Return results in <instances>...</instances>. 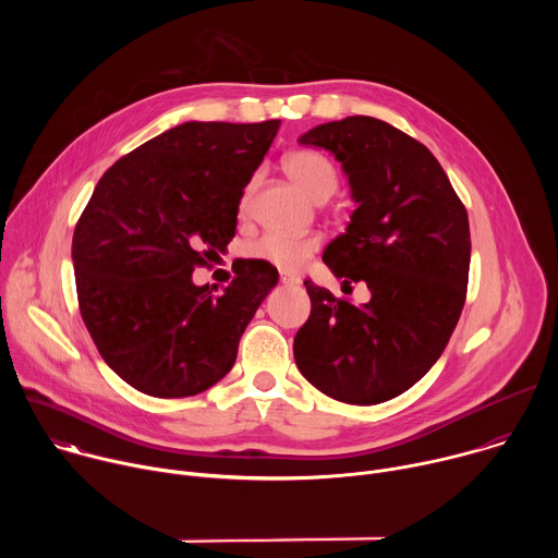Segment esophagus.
<instances>
[{"instance_id":"1","label":"esophagus","mask_w":558,"mask_h":558,"mask_svg":"<svg viewBox=\"0 0 558 558\" xmlns=\"http://www.w3.org/2000/svg\"><path fill=\"white\" fill-rule=\"evenodd\" d=\"M280 282L282 284H300V276H295L291 271H280Z\"/></svg>"}]
</instances>
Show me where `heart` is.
<instances>
[{"mask_svg": "<svg viewBox=\"0 0 558 558\" xmlns=\"http://www.w3.org/2000/svg\"><path fill=\"white\" fill-rule=\"evenodd\" d=\"M287 174L315 201H327L336 194L340 185V174L331 158L315 149H298L284 158ZM252 185L245 192L243 207H247ZM323 245V238L317 233L291 235L280 231H265L263 235L245 247V254L254 260H263L282 271H295L302 267Z\"/></svg>", "mask_w": 558, "mask_h": 558, "instance_id": "b5f03b06", "label": "heart"}]
</instances>
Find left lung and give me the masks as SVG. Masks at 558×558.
Segmentation results:
<instances>
[{"mask_svg":"<svg viewBox=\"0 0 558 558\" xmlns=\"http://www.w3.org/2000/svg\"><path fill=\"white\" fill-rule=\"evenodd\" d=\"M300 143L336 154L357 209L325 265L364 282L353 304L304 280L308 320L295 333L300 373L344 404H381L420 381L444 353L465 302L468 211L433 151L373 117H347L308 130Z\"/></svg>","mask_w":558,"mask_h":558,"instance_id":"8db88e82","label":"left lung"}]
</instances>
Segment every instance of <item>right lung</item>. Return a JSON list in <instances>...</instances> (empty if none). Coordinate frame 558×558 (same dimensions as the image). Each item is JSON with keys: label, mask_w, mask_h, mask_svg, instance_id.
Wrapping results in <instances>:
<instances>
[{"label": "right lung", "mask_w": 558, "mask_h": 558, "mask_svg": "<svg viewBox=\"0 0 558 558\" xmlns=\"http://www.w3.org/2000/svg\"><path fill=\"white\" fill-rule=\"evenodd\" d=\"M280 121H190L149 138L97 183L72 235L78 311L106 364L136 390L190 397L222 379L278 282L263 260L229 287L192 282L235 235L243 190Z\"/></svg>", "instance_id": "1"}]
</instances>
